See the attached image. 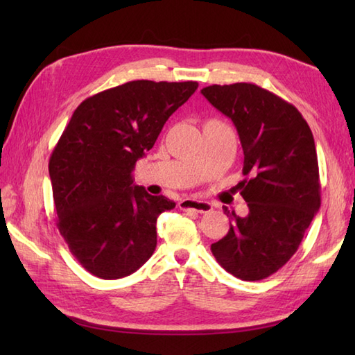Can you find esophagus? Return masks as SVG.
<instances>
[{
    "mask_svg": "<svg viewBox=\"0 0 355 355\" xmlns=\"http://www.w3.org/2000/svg\"><path fill=\"white\" fill-rule=\"evenodd\" d=\"M178 207L184 212H195V214H207L212 210V206L207 201L200 200H183L178 202Z\"/></svg>",
    "mask_w": 355,
    "mask_h": 355,
    "instance_id": "obj_1",
    "label": "esophagus"
}]
</instances>
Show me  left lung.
I'll return each mask as SVG.
<instances>
[{
  "instance_id": "8db88e82",
  "label": "left lung",
  "mask_w": 355,
  "mask_h": 355,
  "mask_svg": "<svg viewBox=\"0 0 355 355\" xmlns=\"http://www.w3.org/2000/svg\"><path fill=\"white\" fill-rule=\"evenodd\" d=\"M202 96L235 123L244 150L241 195L248 215L212 244L220 266L243 281H261L297 252L320 207L313 132L294 105L250 82L210 85Z\"/></svg>"
}]
</instances>
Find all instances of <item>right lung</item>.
<instances>
[{
	"label": "right lung",
	"instance_id": "obj_1",
	"mask_svg": "<svg viewBox=\"0 0 355 355\" xmlns=\"http://www.w3.org/2000/svg\"><path fill=\"white\" fill-rule=\"evenodd\" d=\"M197 88L193 80H131L74 110L49 172L58 229L92 275L125 277L153 256L157 218L175 202L134 186L131 172Z\"/></svg>",
	"mask_w": 355,
	"mask_h": 355
}]
</instances>
